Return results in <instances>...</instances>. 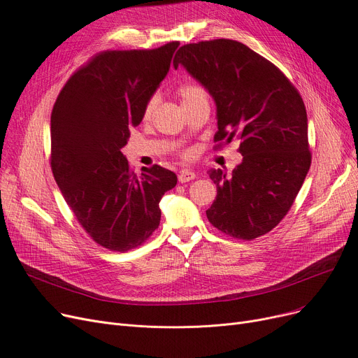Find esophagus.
<instances>
[{
	"label": "esophagus",
	"instance_id": "obj_1",
	"mask_svg": "<svg viewBox=\"0 0 358 358\" xmlns=\"http://www.w3.org/2000/svg\"><path fill=\"white\" fill-rule=\"evenodd\" d=\"M194 178H196V174H194V171H192V169H182V171L178 174L180 182H189Z\"/></svg>",
	"mask_w": 358,
	"mask_h": 358
}]
</instances>
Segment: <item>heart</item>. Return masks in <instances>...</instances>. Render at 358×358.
<instances>
[{"label":"heart","mask_w":358,"mask_h":358,"mask_svg":"<svg viewBox=\"0 0 358 358\" xmlns=\"http://www.w3.org/2000/svg\"><path fill=\"white\" fill-rule=\"evenodd\" d=\"M180 97H181V101H182V106H184V104L194 103V101H199V100H208V94H206V91L200 85L190 84V85L181 87ZM157 104H158V97L157 96H154L152 99L148 101V104L145 107V117L146 119L152 116L154 110L157 108Z\"/></svg>","instance_id":"obj_1"}]
</instances>
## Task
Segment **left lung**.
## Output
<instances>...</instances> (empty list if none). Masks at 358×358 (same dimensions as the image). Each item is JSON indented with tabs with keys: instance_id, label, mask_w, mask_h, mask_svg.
Listing matches in <instances>:
<instances>
[{
	"instance_id": "obj_1",
	"label": "left lung",
	"mask_w": 358,
	"mask_h": 358,
	"mask_svg": "<svg viewBox=\"0 0 358 358\" xmlns=\"http://www.w3.org/2000/svg\"><path fill=\"white\" fill-rule=\"evenodd\" d=\"M184 66L216 103L217 146L241 141L242 162L231 176L210 169L217 189L206 210L216 229L255 239L290 210L310 168L302 97L275 65L229 39L184 45L173 62Z\"/></svg>"
}]
</instances>
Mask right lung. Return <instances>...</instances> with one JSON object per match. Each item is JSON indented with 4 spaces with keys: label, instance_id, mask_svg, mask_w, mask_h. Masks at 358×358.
<instances>
[{
    "label": "right lung",
    "instance_id": "right-lung-1",
    "mask_svg": "<svg viewBox=\"0 0 358 358\" xmlns=\"http://www.w3.org/2000/svg\"><path fill=\"white\" fill-rule=\"evenodd\" d=\"M178 45L96 55L66 81L52 110L55 181L85 232L110 251L142 245L159 227L162 196L177 184V176L159 165L136 176L122 148Z\"/></svg>",
    "mask_w": 358,
    "mask_h": 358
}]
</instances>
